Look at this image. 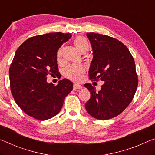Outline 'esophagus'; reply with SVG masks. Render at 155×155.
Instances as JSON below:
<instances>
[{"label": "esophagus", "mask_w": 155, "mask_h": 155, "mask_svg": "<svg viewBox=\"0 0 155 155\" xmlns=\"http://www.w3.org/2000/svg\"><path fill=\"white\" fill-rule=\"evenodd\" d=\"M74 90H77V89H81L82 86L81 85H78V84H74Z\"/></svg>", "instance_id": "34e87169"}]
</instances>
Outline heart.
<instances>
[{"instance_id": "1", "label": "heart", "mask_w": 155, "mask_h": 155, "mask_svg": "<svg viewBox=\"0 0 155 155\" xmlns=\"http://www.w3.org/2000/svg\"><path fill=\"white\" fill-rule=\"evenodd\" d=\"M74 44L81 53L84 52V51L86 52L89 49V43L87 39L83 36H77V38H75L74 40ZM61 51H62V49L59 48L56 54V57L58 60H59L61 57ZM83 72H84L83 68L80 66L70 67L65 70V75L70 80L74 81H78L81 78V75Z\"/></svg>"}]
</instances>
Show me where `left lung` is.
<instances>
[{"label":"left lung","mask_w":155,"mask_h":155,"mask_svg":"<svg viewBox=\"0 0 155 155\" xmlns=\"http://www.w3.org/2000/svg\"><path fill=\"white\" fill-rule=\"evenodd\" d=\"M86 35L93 54L90 78L101 80L104 84L96 92L90 83H85L91 97L85 107L95 119H112L128 106L136 92L138 79L134 58L127 47L116 38L94 32Z\"/></svg>","instance_id":"obj_1"}]
</instances>
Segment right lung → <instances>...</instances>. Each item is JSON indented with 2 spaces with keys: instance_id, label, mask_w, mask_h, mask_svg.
<instances>
[{
  "instance_id": "right-lung-1",
  "label": "right lung",
  "mask_w": 155,
  "mask_h": 155,
  "mask_svg": "<svg viewBox=\"0 0 155 155\" xmlns=\"http://www.w3.org/2000/svg\"><path fill=\"white\" fill-rule=\"evenodd\" d=\"M71 34L55 32L28 38L17 49L9 68L12 96L19 107L29 116L45 121L56 116L73 83L64 78L54 86L47 76L58 74L56 54Z\"/></svg>"
}]
</instances>
